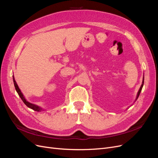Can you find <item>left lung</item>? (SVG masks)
I'll return each instance as SVG.
<instances>
[{
	"instance_id": "1",
	"label": "left lung",
	"mask_w": 158,
	"mask_h": 158,
	"mask_svg": "<svg viewBox=\"0 0 158 158\" xmlns=\"http://www.w3.org/2000/svg\"><path fill=\"white\" fill-rule=\"evenodd\" d=\"M144 78H143V81H142V85H141V86H140V89H139V90H138V94H137V96H136V99H138V96H139V95H140V92H141V91H142V87H143V85H144Z\"/></svg>"
}]
</instances>
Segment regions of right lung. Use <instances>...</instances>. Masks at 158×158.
Listing matches in <instances>:
<instances>
[{
    "mask_svg": "<svg viewBox=\"0 0 158 158\" xmlns=\"http://www.w3.org/2000/svg\"><path fill=\"white\" fill-rule=\"evenodd\" d=\"M13 81H14V86H15V89H16V90L17 93L18 94L19 96H20V98L22 99L23 102L26 105V106H27L28 107L31 109H33V110H34V111H41L42 109H41L40 107L36 106V105H35V104L31 103H30V102H28L27 101H26V99H25L24 96H23V95L22 93L21 92V91H20V88H19L18 84H16V82L15 81V80H14V76H13Z\"/></svg>",
    "mask_w": 158,
    "mask_h": 158,
    "instance_id": "obj_1",
    "label": "right lung"
}]
</instances>
